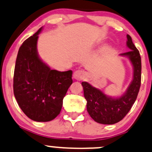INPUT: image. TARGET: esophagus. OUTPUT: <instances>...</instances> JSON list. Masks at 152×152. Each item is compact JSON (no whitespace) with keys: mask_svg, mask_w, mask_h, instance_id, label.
I'll use <instances>...</instances> for the list:
<instances>
[{"mask_svg":"<svg viewBox=\"0 0 152 152\" xmlns=\"http://www.w3.org/2000/svg\"><path fill=\"white\" fill-rule=\"evenodd\" d=\"M86 77L85 72L82 71V70H77L73 74V78L76 80H83Z\"/></svg>","mask_w":152,"mask_h":152,"instance_id":"esophagus-1","label":"esophagus"}]
</instances>
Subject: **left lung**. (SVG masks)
Instances as JSON below:
<instances>
[{"instance_id":"1","label":"left lung","mask_w":152,"mask_h":152,"mask_svg":"<svg viewBox=\"0 0 152 152\" xmlns=\"http://www.w3.org/2000/svg\"><path fill=\"white\" fill-rule=\"evenodd\" d=\"M126 45L131 50L121 53V56L129 58L133 66V80L126 93L121 97L111 98L102 91L91 86L88 83L82 82L84 96L87 101V111L96 122L102 124H113L122 120L130 110L137 99L141 83V58L140 53L132 42L129 35H126Z\"/></svg>"}]
</instances>
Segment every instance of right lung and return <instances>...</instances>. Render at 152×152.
<instances>
[{
    "mask_svg": "<svg viewBox=\"0 0 152 152\" xmlns=\"http://www.w3.org/2000/svg\"><path fill=\"white\" fill-rule=\"evenodd\" d=\"M42 29L27 39L19 49L13 88L23 113L34 121L45 122L60 113L64 97L72 83V71L50 69L39 58L37 44Z\"/></svg>",
    "mask_w": 152,
    "mask_h": 152,
    "instance_id": "1",
    "label": "right lung"
}]
</instances>
